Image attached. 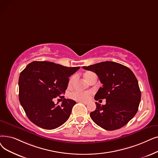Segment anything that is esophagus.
Returning <instances> with one entry per match:
<instances>
[{"instance_id":"1","label":"esophagus","mask_w":158,"mask_h":158,"mask_svg":"<svg viewBox=\"0 0 158 158\" xmlns=\"http://www.w3.org/2000/svg\"><path fill=\"white\" fill-rule=\"evenodd\" d=\"M81 102L82 103H83V104H85V105H87L88 102H85V101H81Z\"/></svg>"}]
</instances>
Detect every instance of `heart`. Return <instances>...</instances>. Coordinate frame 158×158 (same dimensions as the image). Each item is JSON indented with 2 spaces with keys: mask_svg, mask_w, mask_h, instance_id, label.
<instances>
[{
  "mask_svg": "<svg viewBox=\"0 0 158 158\" xmlns=\"http://www.w3.org/2000/svg\"><path fill=\"white\" fill-rule=\"evenodd\" d=\"M94 73L92 72H88L85 74V79L88 81V80L90 79V78L92 76ZM77 78V75H73L70 77L69 79V82H68V85L70 86L72 85L74 81H75ZM90 95V92H72L70 94V98L75 99V100H77V101H86L88 99Z\"/></svg>",
  "mask_w": 158,
  "mask_h": 158,
  "instance_id": "heart-1",
  "label": "heart"
}]
</instances>
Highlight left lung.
Returning <instances> with one entry per match:
<instances>
[{
    "instance_id": "obj_1",
    "label": "left lung",
    "mask_w": 158,
    "mask_h": 158,
    "mask_svg": "<svg viewBox=\"0 0 158 158\" xmlns=\"http://www.w3.org/2000/svg\"><path fill=\"white\" fill-rule=\"evenodd\" d=\"M83 68L95 72L102 84L95 95V100L106 99L105 105L95 102L96 109L90 113L91 119L107 130L124 127L138 112L141 101L138 81L132 71L112 61Z\"/></svg>"
}]
</instances>
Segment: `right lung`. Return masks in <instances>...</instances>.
Listing matches in <instances>:
<instances>
[{
    "instance_id": "right-lung-1",
    "label": "right lung",
    "mask_w": 158,
    "mask_h": 158,
    "mask_svg": "<svg viewBox=\"0 0 158 158\" xmlns=\"http://www.w3.org/2000/svg\"><path fill=\"white\" fill-rule=\"evenodd\" d=\"M80 67H66L48 61H33L21 72L19 98L29 119L46 130L56 128L68 119L76 102L63 99L61 105L53 99L65 92L69 77Z\"/></svg>"
}]
</instances>
